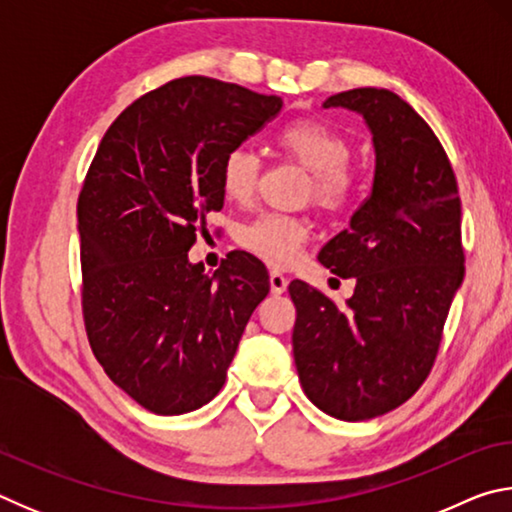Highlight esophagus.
I'll return each instance as SVG.
<instances>
[{"mask_svg":"<svg viewBox=\"0 0 512 512\" xmlns=\"http://www.w3.org/2000/svg\"><path fill=\"white\" fill-rule=\"evenodd\" d=\"M268 282H271L273 296H280V293L287 291V284H289L287 277H284L280 271H271V275H268Z\"/></svg>","mask_w":512,"mask_h":512,"instance_id":"obj_1","label":"esophagus"}]
</instances>
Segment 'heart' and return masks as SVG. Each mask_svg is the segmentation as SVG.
Wrapping results in <instances>:
<instances>
[{
    "mask_svg": "<svg viewBox=\"0 0 512 512\" xmlns=\"http://www.w3.org/2000/svg\"><path fill=\"white\" fill-rule=\"evenodd\" d=\"M275 146L309 173L305 196L320 210L343 214L359 205L366 180L348 164L352 144L339 128L323 119H296L277 131ZM219 176L223 194L230 201L244 203L255 192L259 158L244 146L230 149L223 155ZM309 232V223L300 216L262 214L241 230L239 241L262 262L284 268L296 262Z\"/></svg>",
    "mask_w": 512,
    "mask_h": 512,
    "instance_id": "1",
    "label": "heart"
}]
</instances>
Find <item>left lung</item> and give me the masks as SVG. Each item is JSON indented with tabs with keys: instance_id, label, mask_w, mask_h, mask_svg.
<instances>
[{
	"instance_id": "8db88e82",
	"label": "left lung",
	"mask_w": 512,
	"mask_h": 512,
	"mask_svg": "<svg viewBox=\"0 0 512 512\" xmlns=\"http://www.w3.org/2000/svg\"><path fill=\"white\" fill-rule=\"evenodd\" d=\"M325 108L363 117L375 146L372 192L320 264L354 277L336 305L293 280V359L320 411L345 422L397 409L431 372L465 275L461 198L452 164L427 121L391 90L357 88Z\"/></svg>"
}]
</instances>
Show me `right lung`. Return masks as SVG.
<instances>
[{"label": "right lung", "instance_id": "obj_1", "mask_svg": "<svg viewBox=\"0 0 512 512\" xmlns=\"http://www.w3.org/2000/svg\"><path fill=\"white\" fill-rule=\"evenodd\" d=\"M282 110L235 83L185 76L133 101L103 135L79 196L85 332L106 375L158 415L221 391L268 273L235 250L207 275L189 262L223 207L221 160Z\"/></svg>", "mask_w": 512, "mask_h": 512}]
</instances>
